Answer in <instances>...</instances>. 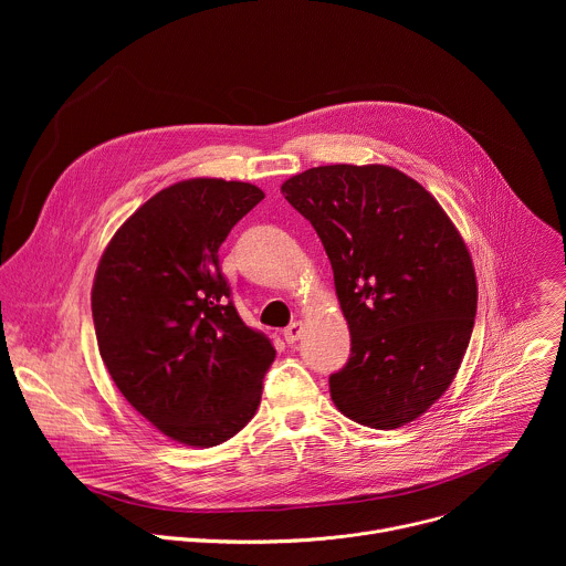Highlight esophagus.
Segmentation results:
<instances>
[{"mask_svg": "<svg viewBox=\"0 0 566 566\" xmlns=\"http://www.w3.org/2000/svg\"><path fill=\"white\" fill-rule=\"evenodd\" d=\"M302 334H304V322H302V319H295V322H291V325L284 329V340L291 345V343L300 340Z\"/></svg>", "mask_w": 566, "mask_h": 566, "instance_id": "esophagus-1", "label": "esophagus"}]
</instances>
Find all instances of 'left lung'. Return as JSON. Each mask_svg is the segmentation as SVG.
<instances>
[{"mask_svg":"<svg viewBox=\"0 0 566 566\" xmlns=\"http://www.w3.org/2000/svg\"><path fill=\"white\" fill-rule=\"evenodd\" d=\"M315 228L352 334L329 376L352 421L394 430L450 387L470 343L476 277L465 241L439 201L389 166H319L282 184Z\"/></svg>","mask_w":566,"mask_h":566,"instance_id":"obj_1","label":"left lung"}]
</instances>
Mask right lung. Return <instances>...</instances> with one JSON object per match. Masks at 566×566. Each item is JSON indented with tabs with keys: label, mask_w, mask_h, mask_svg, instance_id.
<instances>
[{
	"label": "right lung",
	"mask_w": 566,
	"mask_h": 566,
	"mask_svg": "<svg viewBox=\"0 0 566 566\" xmlns=\"http://www.w3.org/2000/svg\"><path fill=\"white\" fill-rule=\"evenodd\" d=\"M264 192L188 179L156 192L112 237L92 289L101 358L129 406L166 437L212 448L258 412L271 340L230 302L219 247Z\"/></svg>",
	"instance_id": "add662e5"
}]
</instances>
